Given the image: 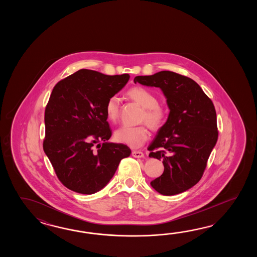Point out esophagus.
Masks as SVG:
<instances>
[{
	"label": "esophagus",
	"mask_w": 257,
	"mask_h": 257,
	"mask_svg": "<svg viewBox=\"0 0 257 257\" xmlns=\"http://www.w3.org/2000/svg\"><path fill=\"white\" fill-rule=\"evenodd\" d=\"M131 154L135 158H143L144 157V153L141 152V151H133Z\"/></svg>",
	"instance_id": "obj_1"
}]
</instances>
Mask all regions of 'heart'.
<instances>
[{
    "label": "heart",
    "mask_w": 257,
    "mask_h": 257,
    "mask_svg": "<svg viewBox=\"0 0 257 257\" xmlns=\"http://www.w3.org/2000/svg\"><path fill=\"white\" fill-rule=\"evenodd\" d=\"M126 95L140 104L143 109L142 120L145 121L151 128L159 130L164 126L167 113L163 105L158 104L157 96L146 88L137 86L130 89ZM120 101L116 95L108 98L105 104V115L110 122H115L119 115ZM150 137L147 126H122L115 132V139L134 149L142 147Z\"/></svg>",
    "instance_id": "obj_1"
}]
</instances>
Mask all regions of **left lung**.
Here are the masks:
<instances>
[{
    "label": "left lung",
    "instance_id": "left-lung-1",
    "mask_svg": "<svg viewBox=\"0 0 257 257\" xmlns=\"http://www.w3.org/2000/svg\"><path fill=\"white\" fill-rule=\"evenodd\" d=\"M134 82L160 88L170 109L148 148L149 157L162 159L164 166V174L151 186L164 196L186 191L201 179L218 141L213 103L197 82L173 71L136 76Z\"/></svg>",
    "mask_w": 257,
    "mask_h": 257
}]
</instances>
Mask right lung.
Listing matches in <instances>:
<instances>
[{"mask_svg":"<svg viewBox=\"0 0 257 257\" xmlns=\"http://www.w3.org/2000/svg\"><path fill=\"white\" fill-rule=\"evenodd\" d=\"M128 80V74L82 69L53 88L45 110L44 152L59 180L72 191H100L131 155L126 145L108 142L112 131L105 115L107 100Z\"/></svg>","mask_w":257,"mask_h":257,"instance_id":"obj_1","label":"right lung"}]
</instances>
